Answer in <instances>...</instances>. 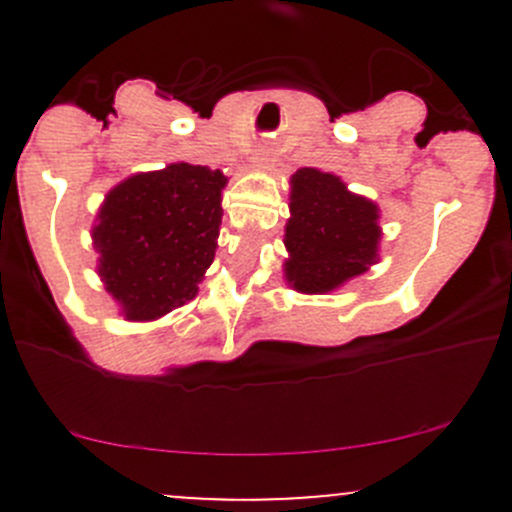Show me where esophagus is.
Returning <instances> with one entry per match:
<instances>
[{
  "mask_svg": "<svg viewBox=\"0 0 512 512\" xmlns=\"http://www.w3.org/2000/svg\"><path fill=\"white\" fill-rule=\"evenodd\" d=\"M272 151L267 146H260L255 151V156H252V165H255V168H260V170H267V168H272Z\"/></svg>",
  "mask_w": 512,
  "mask_h": 512,
  "instance_id": "obj_1",
  "label": "esophagus"
}]
</instances>
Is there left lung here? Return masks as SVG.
<instances>
[{"label":"left lung","instance_id":"obj_1","mask_svg":"<svg viewBox=\"0 0 512 512\" xmlns=\"http://www.w3.org/2000/svg\"><path fill=\"white\" fill-rule=\"evenodd\" d=\"M379 205L356 195L339 175L299 168L289 178L285 225L287 285L327 294L379 262Z\"/></svg>","mask_w":512,"mask_h":512}]
</instances>
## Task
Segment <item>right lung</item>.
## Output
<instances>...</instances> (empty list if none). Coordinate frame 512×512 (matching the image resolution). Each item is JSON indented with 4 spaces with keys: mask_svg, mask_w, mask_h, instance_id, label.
<instances>
[{
    "mask_svg": "<svg viewBox=\"0 0 512 512\" xmlns=\"http://www.w3.org/2000/svg\"><path fill=\"white\" fill-rule=\"evenodd\" d=\"M225 185L223 170L170 163L108 190L91 237L123 319L153 322L198 294L218 250Z\"/></svg>",
    "mask_w": 512,
    "mask_h": 512,
    "instance_id": "right-lung-1",
    "label": "right lung"
}]
</instances>
